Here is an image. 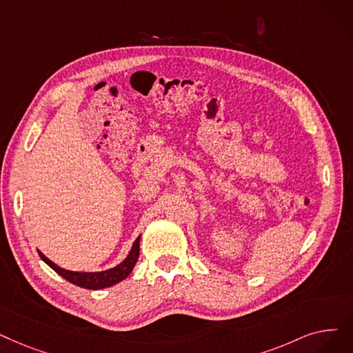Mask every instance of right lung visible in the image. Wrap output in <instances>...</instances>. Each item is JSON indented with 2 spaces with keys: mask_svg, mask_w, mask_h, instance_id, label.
<instances>
[{
  "mask_svg": "<svg viewBox=\"0 0 353 353\" xmlns=\"http://www.w3.org/2000/svg\"><path fill=\"white\" fill-rule=\"evenodd\" d=\"M140 239H141V236H139L134 241L131 251L128 252L127 258L121 264H118L114 268L105 270V271H97V272H81V271L65 270L62 267L56 265L53 261H50V259L46 256L41 251L37 250V252L46 264H48L52 270H54L60 275V277L68 280L69 283L78 285V287H82V288H88V290H101V288L115 285L117 283L125 280L131 274L132 268L135 267L137 261H139V256H140Z\"/></svg>",
  "mask_w": 353,
  "mask_h": 353,
  "instance_id": "add662e5",
  "label": "right lung"
}]
</instances>
